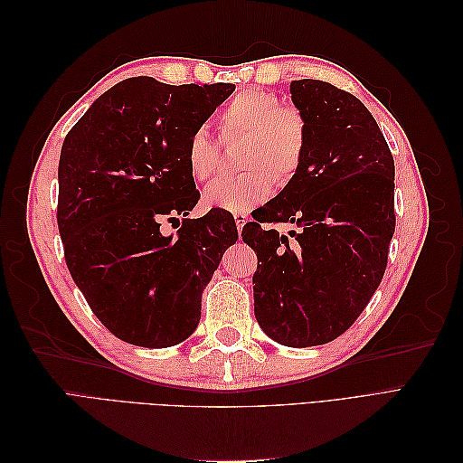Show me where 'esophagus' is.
Returning a JSON list of instances; mask_svg holds the SVG:
<instances>
[{
    "label": "esophagus",
    "mask_w": 463,
    "mask_h": 463,
    "mask_svg": "<svg viewBox=\"0 0 463 463\" xmlns=\"http://www.w3.org/2000/svg\"><path fill=\"white\" fill-rule=\"evenodd\" d=\"M233 220H235V226H237V230L241 232L245 223L249 222V216H247V214H243V213H237V214H233Z\"/></svg>",
    "instance_id": "esophagus-1"
}]
</instances>
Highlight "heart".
Instances as JSON below:
<instances>
[{
	"label": "heart",
	"instance_id": "b5f03b06",
	"mask_svg": "<svg viewBox=\"0 0 463 463\" xmlns=\"http://www.w3.org/2000/svg\"><path fill=\"white\" fill-rule=\"evenodd\" d=\"M223 137H243V174L220 177L203 191V204L226 213H249L270 197L276 184L299 174L309 146V125L296 106L279 104L269 90L243 89L220 114ZM189 174L206 181L216 174L218 145L206 128L194 129L185 150Z\"/></svg>",
	"mask_w": 463,
	"mask_h": 463
}]
</instances>
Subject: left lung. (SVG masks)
<instances>
[{"label": "left lung", "instance_id": "1", "mask_svg": "<svg viewBox=\"0 0 463 463\" xmlns=\"http://www.w3.org/2000/svg\"><path fill=\"white\" fill-rule=\"evenodd\" d=\"M291 100L309 125L296 179L243 228L259 259L255 317L282 345L328 344L354 325L381 286L396 228L394 158L354 94L293 80ZM296 222L291 246L262 222Z\"/></svg>", "mask_w": 463, "mask_h": 463}]
</instances>
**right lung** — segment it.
<instances>
[{"label":"right lung","instance_id":"obj_1","mask_svg":"<svg viewBox=\"0 0 463 463\" xmlns=\"http://www.w3.org/2000/svg\"><path fill=\"white\" fill-rule=\"evenodd\" d=\"M233 90L230 82L174 87L131 77L98 98L65 137L58 167L65 262L92 313L123 342L187 340L206 284L237 241L223 210L185 218L201 197L187 143ZM181 213L178 237L164 236L161 222Z\"/></svg>","mask_w":463,"mask_h":463}]
</instances>
